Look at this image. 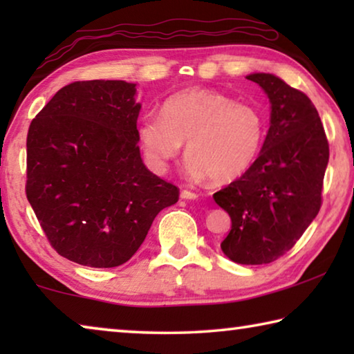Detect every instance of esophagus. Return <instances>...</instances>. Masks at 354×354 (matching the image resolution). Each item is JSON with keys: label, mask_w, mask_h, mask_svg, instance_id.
Listing matches in <instances>:
<instances>
[{"label": "esophagus", "mask_w": 354, "mask_h": 354, "mask_svg": "<svg viewBox=\"0 0 354 354\" xmlns=\"http://www.w3.org/2000/svg\"><path fill=\"white\" fill-rule=\"evenodd\" d=\"M179 196H181L183 200H196V198H198V195H196L195 192H190L187 189H183L181 194H179Z\"/></svg>", "instance_id": "34e87169"}]
</instances>
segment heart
<instances>
[{
    "instance_id": "obj_1",
    "label": "heart",
    "mask_w": 354,
    "mask_h": 354,
    "mask_svg": "<svg viewBox=\"0 0 354 354\" xmlns=\"http://www.w3.org/2000/svg\"><path fill=\"white\" fill-rule=\"evenodd\" d=\"M137 133L156 169H165L187 140L189 175L230 183L254 164L266 137V118L256 106L236 103L227 95L185 88L164 101L162 115H143Z\"/></svg>"
}]
</instances>
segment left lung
<instances>
[{
	"label": "left lung",
	"instance_id": "left-lung-1",
	"mask_svg": "<svg viewBox=\"0 0 354 354\" xmlns=\"http://www.w3.org/2000/svg\"><path fill=\"white\" fill-rule=\"evenodd\" d=\"M270 101V128L247 173L214 194L231 217L220 243L232 262L270 263L287 253L322 206L329 147L306 95L272 73H251Z\"/></svg>",
	"mask_w": 354,
	"mask_h": 354
}]
</instances>
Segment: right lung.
<instances>
[{"label":"right lung","mask_w":354,"mask_h":354,"mask_svg":"<svg viewBox=\"0 0 354 354\" xmlns=\"http://www.w3.org/2000/svg\"><path fill=\"white\" fill-rule=\"evenodd\" d=\"M136 86L71 82L28 131V201L51 247L81 266L129 261L156 215L179 198L142 160Z\"/></svg>","instance_id":"right-lung-1"}]
</instances>
